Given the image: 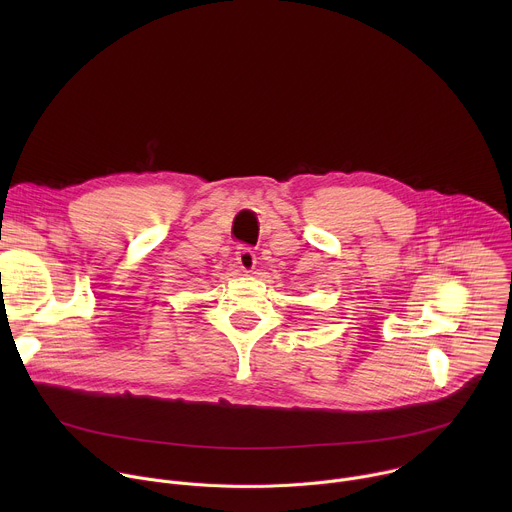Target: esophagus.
Segmentation results:
<instances>
[{
  "instance_id": "esophagus-1",
  "label": "esophagus",
  "mask_w": 512,
  "mask_h": 512,
  "mask_svg": "<svg viewBox=\"0 0 512 512\" xmlns=\"http://www.w3.org/2000/svg\"><path fill=\"white\" fill-rule=\"evenodd\" d=\"M255 263H257V257H255V253L251 251V247L241 245V247L237 249V265H239L245 273H251V271L255 269Z\"/></svg>"
}]
</instances>
